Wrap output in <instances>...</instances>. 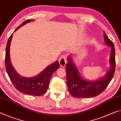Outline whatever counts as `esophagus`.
I'll use <instances>...</instances> for the list:
<instances>
[{"label": "esophagus", "instance_id": "34e87169", "mask_svg": "<svg viewBox=\"0 0 121 121\" xmlns=\"http://www.w3.org/2000/svg\"><path fill=\"white\" fill-rule=\"evenodd\" d=\"M59 63H60L61 67H64L67 63L66 56H65V55H62V56H61L60 57V59H59Z\"/></svg>", "mask_w": 121, "mask_h": 121}]
</instances>
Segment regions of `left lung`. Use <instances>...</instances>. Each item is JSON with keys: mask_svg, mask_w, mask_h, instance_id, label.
<instances>
[{"mask_svg": "<svg viewBox=\"0 0 121 121\" xmlns=\"http://www.w3.org/2000/svg\"><path fill=\"white\" fill-rule=\"evenodd\" d=\"M106 44L111 47L110 63L111 68L104 78L95 81H89L81 77L77 68L70 57H68V62L66 65L67 82L69 92L74 97L90 98L96 96L104 91L114 76L115 71V50L114 43L104 33Z\"/></svg>", "mask_w": 121, "mask_h": 121, "instance_id": "obj_1", "label": "left lung"}]
</instances>
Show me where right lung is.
<instances>
[{
    "label": "right lung",
    "instance_id": "add662e5",
    "mask_svg": "<svg viewBox=\"0 0 121 121\" xmlns=\"http://www.w3.org/2000/svg\"><path fill=\"white\" fill-rule=\"evenodd\" d=\"M33 20L31 19L25 20L17 28L15 31L26 23ZM12 35L13 34L9 37L6 48L5 67L7 73L13 85L21 93L30 95L41 96L47 91L52 75L60 67L59 62L56 61L49 65L35 77L25 78L19 75L11 65L9 57V46Z\"/></svg>",
    "mask_w": 121,
    "mask_h": 121
}]
</instances>
